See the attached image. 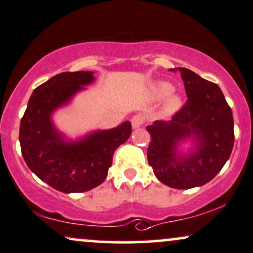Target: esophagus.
I'll list each match as a JSON object with an SVG mask.
<instances>
[{"label":"esophagus","mask_w":253,"mask_h":253,"mask_svg":"<svg viewBox=\"0 0 253 253\" xmlns=\"http://www.w3.org/2000/svg\"><path fill=\"white\" fill-rule=\"evenodd\" d=\"M144 121H145V117L143 116V115L137 114L131 118V126L133 129H137V127H139L143 123H144Z\"/></svg>","instance_id":"1"}]
</instances>
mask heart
<instances>
[{
  "instance_id": "obj_1",
  "label": "heart",
  "mask_w": 253,
  "mask_h": 253,
  "mask_svg": "<svg viewBox=\"0 0 253 253\" xmlns=\"http://www.w3.org/2000/svg\"><path fill=\"white\" fill-rule=\"evenodd\" d=\"M152 92L156 98H164L173 92V86L170 83L160 82L154 86ZM180 105H182V102H180L179 96L171 95L164 105V114H173L178 110Z\"/></svg>"
}]
</instances>
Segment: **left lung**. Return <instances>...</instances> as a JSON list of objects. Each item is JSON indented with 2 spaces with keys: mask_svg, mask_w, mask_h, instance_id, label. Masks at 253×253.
Listing matches in <instances>:
<instances>
[{
  "mask_svg": "<svg viewBox=\"0 0 253 253\" xmlns=\"http://www.w3.org/2000/svg\"><path fill=\"white\" fill-rule=\"evenodd\" d=\"M185 86L188 101L171 121H155L146 126L151 135L148 161L155 176L174 189H191L210 182L231 155L232 110L216 83L202 79L186 68H176ZM192 136L194 152L180 156L178 144Z\"/></svg>",
  "mask_w": 253,
  "mask_h": 253,
  "instance_id": "1",
  "label": "left lung"
}]
</instances>
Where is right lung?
<instances>
[{"label": "right lung", "mask_w": 253, "mask_h": 253, "mask_svg": "<svg viewBox=\"0 0 253 253\" xmlns=\"http://www.w3.org/2000/svg\"><path fill=\"white\" fill-rule=\"evenodd\" d=\"M91 71L61 73L34 90L21 120L20 144L29 169L43 182L64 193L89 191L104 182L115 150L131 133L124 122L76 142H67L56 130L51 115L77 91L92 82Z\"/></svg>", "instance_id": "obj_1"}]
</instances>
